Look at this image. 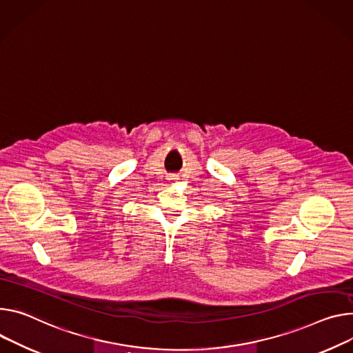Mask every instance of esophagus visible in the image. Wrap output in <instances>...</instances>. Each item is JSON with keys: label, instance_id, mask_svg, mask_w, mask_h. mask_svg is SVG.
<instances>
[{"label": "esophagus", "instance_id": "obj_1", "mask_svg": "<svg viewBox=\"0 0 353 353\" xmlns=\"http://www.w3.org/2000/svg\"><path fill=\"white\" fill-rule=\"evenodd\" d=\"M168 180H169L170 183H173V181L179 180V176H177V174H169V176H168Z\"/></svg>", "mask_w": 353, "mask_h": 353}]
</instances>
